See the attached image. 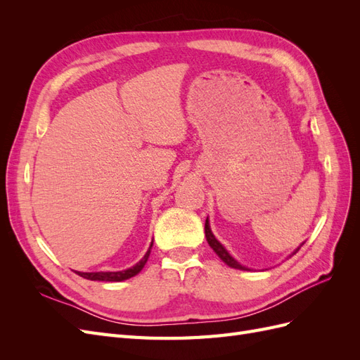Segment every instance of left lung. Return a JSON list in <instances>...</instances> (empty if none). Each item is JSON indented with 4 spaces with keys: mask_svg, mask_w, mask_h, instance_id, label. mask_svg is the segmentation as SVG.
Returning <instances> with one entry per match:
<instances>
[{
    "mask_svg": "<svg viewBox=\"0 0 360 360\" xmlns=\"http://www.w3.org/2000/svg\"><path fill=\"white\" fill-rule=\"evenodd\" d=\"M204 230H205V238H207V243H209L210 245V248L214 250V252H216V255L217 257H219L222 261H224V263L226 264V266H230V267H233V269H238V270H250L249 267H246V266H242L240 263H238V261L230 254V252H228V250L225 249V246L219 242V240H217V238L214 237V234L212 233V228H210V222H209V217H207V219H205V226H204ZM303 245V243H302ZM302 245L300 246H297L296 249H294L292 250V254H290L288 255V258H291L294 254H296L297 252V250L302 248Z\"/></svg>",
    "mask_w": 360,
    "mask_h": 360,
    "instance_id": "1",
    "label": "left lung"
}]
</instances>
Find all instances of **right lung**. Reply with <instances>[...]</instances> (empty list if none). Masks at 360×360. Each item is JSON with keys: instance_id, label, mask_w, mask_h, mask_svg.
<instances>
[{"instance_id": "right-lung-1", "label": "right lung", "mask_w": 360, "mask_h": 360, "mask_svg": "<svg viewBox=\"0 0 360 360\" xmlns=\"http://www.w3.org/2000/svg\"><path fill=\"white\" fill-rule=\"evenodd\" d=\"M151 246H153V242L150 243V248L146 252V255L141 258L138 263L132 267H129L126 270H118V271H75L76 275H79L81 278L90 279V281H106V282H120V281H126L129 278H132L138 275L141 270L144 269L147 259L151 252Z\"/></svg>"}]
</instances>
